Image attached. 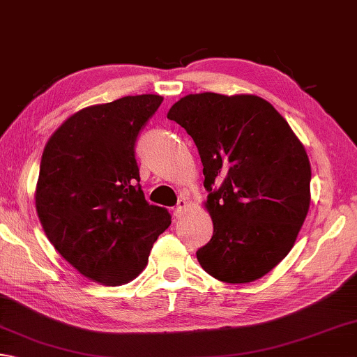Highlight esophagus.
I'll list each match as a JSON object with an SVG mask.
<instances>
[{
  "instance_id": "34e87169",
  "label": "esophagus",
  "mask_w": 357,
  "mask_h": 357,
  "mask_svg": "<svg viewBox=\"0 0 357 357\" xmlns=\"http://www.w3.org/2000/svg\"><path fill=\"white\" fill-rule=\"evenodd\" d=\"M188 206H190V202H188V197L181 196V197L178 199V204H177V208H176V216H177V218L183 216V214H185L186 210H188Z\"/></svg>"
}]
</instances>
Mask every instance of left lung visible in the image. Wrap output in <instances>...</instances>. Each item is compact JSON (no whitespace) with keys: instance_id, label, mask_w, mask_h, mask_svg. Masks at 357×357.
<instances>
[{"instance_id":"left-lung-1","label":"left lung","mask_w":357,"mask_h":357,"mask_svg":"<svg viewBox=\"0 0 357 357\" xmlns=\"http://www.w3.org/2000/svg\"><path fill=\"white\" fill-rule=\"evenodd\" d=\"M167 119L191 135L204 165L213 238L197 250L206 273L252 283L280 264L311 204V163L287 121L255 95L197 93Z\"/></svg>"}]
</instances>
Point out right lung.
<instances>
[{"label": "right lung", "instance_id": "obj_1", "mask_svg": "<svg viewBox=\"0 0 357 357\" xmlns=\"http://www.w3.org/2000/svg\"><path fill=\"white\" fill-rule=\"evenodd\" d=\"M163 96H124L63 121L45 146L36 208L46 238L95 283L135 280L153 242L171 225L139 186L135 141Z\"/></svg>", "mask_w": 357, "mask_h": 357}]
</instances>
